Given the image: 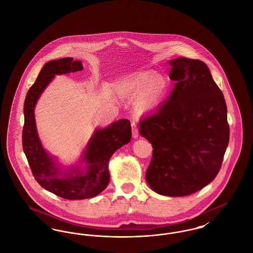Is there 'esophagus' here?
Masks as SVG:
<instances>
[{
    "mask_svg": "<svg viewBox=\"0 0 253 253\" xmlns=\"http://www.w3.org/2000/svg\"><path fill=\"white\" fill-rule=\"evenodd\" d=\"M132 133L133 138L138 137V128H137V125H136L135 121H132Z\"/></svg>",
    "mask_w": 253,
    "mask_h": 253,
    "instance_id": "34e87169",
    "label": "esophagus"
}]
</instances>
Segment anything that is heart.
Masks as SVG:
<instances>
[{"label":"heart","mask_w":253,"mask_h":253,"mask_svg":"<svg viewBox=\"0 0 253 253\" xmlns=\"http://www.w3.org/2000/svg\"><path fill=\"white\" fill-rule=\"evenodd\" d=\"M167 89V82L153 71H143L133 75L132 78L122 83L120 92L125 96H137L144 92L138 104L141 108L152 107L164 95Z\"/></svg>","instance_id":"b5f03b06"}]
</instances>
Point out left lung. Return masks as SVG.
<instances>
[{"instance_id":"obj_1","label":"left lung","mask_w":253,"mask_h":253,"mask_svg":"<svg viewBox=\"0 0 253 253\" xmlns=\"http://www.w3.org/2000/svg\"><path fill=\"white\" fill-rule=\"evenodd\" d=\"M175 81L168 99L139 122V132L153 146L146 181L166 196H185L216 177L229 144L227 105L207 64L169 60Z\"/></svg>"}]
</instances>
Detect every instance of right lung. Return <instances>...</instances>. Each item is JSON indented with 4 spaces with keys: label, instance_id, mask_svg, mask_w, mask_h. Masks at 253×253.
I'll list each match as a JSON object with an SVG mask.
<instances>
[{
    "label": "right lung",
    "instance_id": "obj_1",
    "mask_svg": "<svg viewBox=\"0 0 253 253\" xmlns=\"http://www.w3.org/2000/svg\"><path fill=\"white\" fill-rule=\"evenodd\" d=\"M83 69L82 61L72 58L46 62L28 90L24 104L23 148L32 173L43 189L68 200L92 198L104 191L110 179V158L132 137L131 123L125 119L113 122L104 129H96L80 159L84 168L76 165L61 170L55 157L43 149L37 132L34 115L37 101L56 75Z\"/></svg>",
    "mask_w": 253,
    "mask_h": 253
}]
</instances>
